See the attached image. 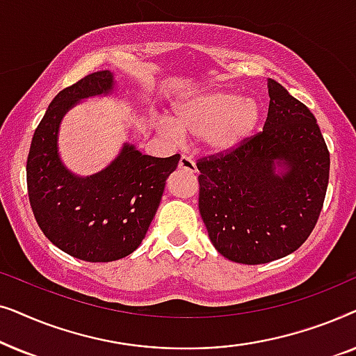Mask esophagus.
<instances>
[{"instance_id": "esophagus-1", "label": "esophagus", "mask_w": 356, "mask_h": 356, "mask_svg": "<svg viewBox=\"0 0 356 356\" xmlns=\"http://www.w3.org/2000/svg\"><path fill=\"white\" fill-rule=\"evenodd\" d=\"M179 170H184V172H189V173H196V162L189 157V155H181V159H179Z\"/></svg>"}]
</instances>
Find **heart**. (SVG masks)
I'll list each match as a JSON object with an SVG mask.
<instances>
[{"label":"heart","mask_w":356,"mask_h":356,"mask_svg":"<svg viewBox=\"0 0 356 356\" xmlns=\"http://www.w3.org/2000/svg\"><path fill=\"white\" fill-rule=\"evenodd\" d=\"M175 120H162L170 134L202 138L213 154H230L256 134L262 120V105L254 97L233 90H204L173 104Z\"/></svg>","instance_id":"1"}]
</instances>
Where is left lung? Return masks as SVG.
<instances>
[{
  "mask_svg": "<svg viewBox=\"0 0 356 356\" xmlns=\"http://www.w3.org/2000/svg\"><path fill=\"white\" fill-rule=\"evenodd\" d=\"M264 129L235 152L197 162L199 212L212 245L240 264L291 254L318 222L329 183V150L314 115L267 79Z\"/></svg>",
  "mask_w": 356,
  "mask_h": 356,
  "instance_id": "1",
  "label": "left lung"
}]
</instances>
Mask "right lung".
Instances as JSON below:
<instances>
[{
  "label": "right lung",
  "instance_id": "obj_1",
  "mask_svg": "<svg viewBox=\"0 0 356 356\" xmlns=\"http://www.w3.org/2000/svg\"><path fill=\"white\" fill-rule=\"evenodd\" d=\"M115 92L108 70L63 89L37 126L27 159L29 201L38 227L56 248L87 262L118 261L138 250L179 162V154L150 157L124 143L94 175L81 177L63 163L58 139L65 115L82 100Z\"/></svg>",
  "mask_w": 356,
  "mask_h": 356
}]
</instances>
